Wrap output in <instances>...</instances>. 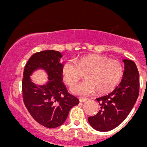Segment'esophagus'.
Returning a JSON list of instances; mask_svg holds the SVG:
<instances>
[{
    "label": "esophagus",
    "mask_w": 147,
    "mask_h": 147,
    "mask_svg": "<svg viewBox=\"0 0 147 147\" xmlns=\"http://www.w3.org/2000/svg\"><path fill=\"white\" fill-rule=\"evenodd\" d=\"M79 100H80V103H84V102L87 101V99H86V98H80V99H79Z\"/></svg>",
    "instance_id": "34e87169"
}]
</instances>
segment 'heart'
I'll return each mask as SVG.
<instances>
[{
  "mask_svg": "<svg viewBox=\"0 0 147 147\" xmlns=\"http://www.w3.org/2000/svg\"><path fill=\"white\" fill-rule=\"evenodd\" d=\"M62 78L68 86L75 84L85 74L86 80L70 88L74 94L89 96L97 90L99 93L109 92L119 84L123 75V67L115 59L98 54L80 58L77 62L69 60L63 65Z\"/></svg>",
  "mask_w": 147,
  "mask_h": 147,
  "instance_id": "b5f03b06",
  "label": "heart"
}]
</instances>
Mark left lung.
Segmentation results:
<instances>
[{"mask_svg": "<svg viewBox=\"0 0 147 147\" xmlns=\"http://www.w3.org/2000/svg\"><path fill=\"white\" fill-rule=\"evenodd\" d=\"M124 72L119 85L112 92L97 98L101 110L88 121L95 130H112L124 121L133 109L139 93V74L137 65L130 59H123Z\"/></svg>", "mask_w": 147, "mask_h": 147, "instance_id": "left-lung-1", "label": "left lung"}]
</instances>
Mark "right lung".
I'll return each instance as SVG.
<instances>
[{
    "label": "right lung",
    "instance_id": "obj_1",
    "mask_svg": "<svg viewBox=\"0 0 147 147\" xmlns=\"http://www.w3.org/2000/svg\"><path fill=\"white\" fill-rule=\"evenodd\" d=\"M62 54L55 50L35 53L25 65L22 79L24 105L31 116L40 125L52 129L65 122L70 109L79 103L77 97L69 94L62 82L60 62ZM38 69H44L49 76L45 85L33 84L30 76Z\"/></svg>",
    "mask_w": 147,
    "mask_h": 147
}]
</instances>
